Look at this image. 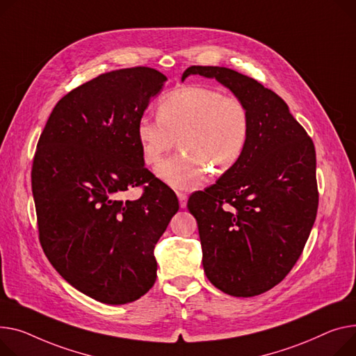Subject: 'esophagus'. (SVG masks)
I'll return each instance as SVG.
<instances>
[{
	"instance_id": "esophagus-1",
	"label": "esophagus",
	"mask_w": 356,
	"mask_h": 356,
	"mask_svg": "<svg viewBox=\"0 0 356 356\" xmlns=\"http://www.w3.org/2000/svg\"><path fill=\"white\" fill-rule=\"evenodd\" d=\"M177 197H179L180 207L184 209L187 206V196H186V193H177Z\"/></svg>"
}]
</instances>
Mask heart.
Instances as JSON below:
<instances>
[{
	"label": "heart",
	"instance_id": "b5f03b06",
	"mask_svg": "<svg viewBox=\"0 0 356 356\" xmlns=\"http://www.w3.org/2000/svg\"><path fill=\"white\" fill-rule=\"evenodd\" d=\"M159 118H138L136 136L147 164L159 163L180 141L184 154L160 163L156 175L176 191L191 192L230 170L246 149L250 122L245 104L210 87H181L163 97Z\"/></svg>",
	"mask_w": 356,
	"mask_h": 356
}]
</instances>
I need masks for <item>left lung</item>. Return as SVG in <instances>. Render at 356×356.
<instances>
[{"label":"left lung","mask_w":356,"mask_h":356,"mask_svg":"<svg viewBox=\"0 0 356 356\" xmlns=\"http://www.w3.org/2000/svg\"><path fill=\"white\" fill-rule=\"evenodd\" d=\"M215 79L249 113L246 149L220 179L187 202L203 269L222 292L250 298L283 280L316 219L315 146L288 104L256 80L226 67H188L183 76Z\"/></svg>","instance_id":"8db88e82"}]
</instances>
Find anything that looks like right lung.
Returning <instances> with one entry per match:
<instances>
[{
  "instance_id": "add662e5",
  "label": "right lung",
  "mask_w": 356,
  "mask_h": 356,
  "mask_svg": "<svg viewBox=\"0 0 356 356\" xmlns=\"http://www.w3.org/2000/svg\"><path fill=\"white\" fill-rule=\"evenodd\" d=\"M168 77L149 67L110 71L70 91L40 136L31 186L40 242L81 293L124 305L157 276L154 246L179 210L172 188L146 168L136 127ZM146 184L137 201H122Z\"/></svg>"
}]
</instances>
